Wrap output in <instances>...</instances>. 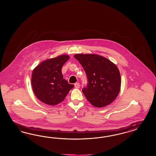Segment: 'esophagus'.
<instances>
[{"mask_svg":"<svg viewBox=\"0 0 156 156\" xmlns=\"http://www.w3.org/2000/svg\"><path fill=\"white\" fill-rule=\"evenodd\" d=\"M74 86H75V87L76 88V89H79L80 87V83H76L74 84Z\"/></svg>","mask_w":156,"mask_h":156,"instance_id":"esophagus-1","label":"esophagus"}]
</instances>
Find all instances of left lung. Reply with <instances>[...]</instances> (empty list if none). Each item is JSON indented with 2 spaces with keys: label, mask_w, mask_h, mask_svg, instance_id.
Masks as SVG:
<instances>
[{
  "label": "left lung",
  "mask_w": 156,
  "mask_h": 156,
  "mask_svg": "<svg viewBox=\"0 0 156 156\" xmlns=\"http://www.w3.org/2000/svg\"><path fill=\"white\" fill-rule=\"evenodd\" d=\"M74 58L82 66L88 83L82 92L95 107L102 108L113 102L121 89L118 67L107 58L97 54H77Z\"/></svg>",
  "instance_id": "1"
}]
</instances>
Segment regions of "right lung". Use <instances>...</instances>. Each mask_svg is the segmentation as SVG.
I'll list each match as a JSON object with an SVG mask.
<instances>
[{"label":"right lung","mask_w":156,"mask_h":156,"mask_svg":"<svg viewBox=\"0 0 156 156\" xmlns=\"http://www.w3.org/2000/svg\"><path fill=\"white\" fill-rule=\"evenodd\" d=\"M67 55L46 60L32 73L31 85L36 97L43 103L56 105L63 101L74 85L69 84L62 74L63 65L69 60Z\"/></svg>","instance_id":"1"}]
</instances>
